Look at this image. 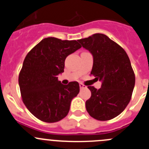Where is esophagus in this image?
<instances>
[{
    "mask_svg": "<svg viewBox=\"0 0 149 149\" xmlns=\"http://www.w3.org/2000/svg\"><path fill=\"white\" fill-rule=\"evenodd\" d=\"M79 86H80V88H81V89H86V86H85V85H84L83 84H79Z\"/></svg>",
    "mask_w": 149,
    "mask_h": 149,
    "instance_id": "1",
    "label": "esophagus"
}]
</instances>
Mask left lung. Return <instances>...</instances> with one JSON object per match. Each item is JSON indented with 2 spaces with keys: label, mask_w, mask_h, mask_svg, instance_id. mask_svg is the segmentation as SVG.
Returning a JSON list of instances; mask_svg holds the SVG:
<instances>
[{
  "label": "left lung",
  "mask_w": 149,
  "mask_h": 149,
  "mask_svg": "<svg viewBox=\"0 0 149 149\" xmlns=\"http://www.w3.org/2000/svg\"><path fill=\"white\" fill-rule=\"evenodd\" d=\"M92 54L93 65L91 74L101 87L88 86L91 97L86 108L91 116L100 121L113 119L123 111L131 101L135 75L125 51L102 33H95L77 40Z\"/></svg>",
  "instance_id": "left-lung-1"
}]
</instances>
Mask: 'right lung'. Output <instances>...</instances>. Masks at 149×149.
I'll return each mask as SVG.
<instances>
[{
	"instance_id": "obj_1",
	"label": "right lung",
	"mask_w": 149,
	"mask_h": 149,
	"mask_svg": "<svg viewBox=\"0 0 149 149\" xmlns=\"http://www.w3.org/2000/svg\"><path fill=\"white\" fill-rule=\"evenodd\" d=\"M76 40L42 39L24 60L18 84L24 104L37 119L56 122L68 113L72 100L80 92L76 81L63 85L57 76L64 72L65 60L81 48Z\"/></svg>"
}]
</instances>
